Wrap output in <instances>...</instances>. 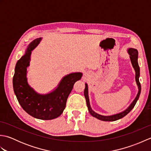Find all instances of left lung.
Here are the masks:
<instances>
[{"instance_id":"1","label":"left lung","mask_w":151,"mask_h":151,"mask_svg":"<svg viewBox=\"0 0 151 151\" xmlns=\"http://www.w3.org/2000/svg\"><path fill=\"white\" fill-rule=\"evenodd\" d=\"M128 53H129V54L130 55L131 63H132V67H134V69L135 70V72H136L135 78H136V82L137 86V88H138V92H137V94L136 95V98L134 99V100L132 101V103L130 104L129 106L128 107L126 110H124L122 112H120V113L111 115H102L96 113V112H95L91 108L90 103H89V95H88V86L86 83L85 84V89H84V96L86 100V103H87L88 111L89 112V114H90L93 117L97 118L99 120H101L103 121H114L124 117L125 115L129 114V112L134 108V106L136 105V102L139 97V95L141 93V84L139 81V78L140 75L139 67L138 65V62H137V58H138V52H137V49H134V48H129V49H128Z\"/></svg>"}]
</instances>
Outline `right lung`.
Returning <instances> with one entry per match:
<instances>
[{
  "mask_svg": "<svg viewBox=\"0 0 151 151\" xmlns=\"http://www.w3.org/2000/svg\"><path fill=\"white\" fill-rule=\"evenodd\" d=\"M41 40L42 37H40L32 41L25 54L17 61L13 86L19 103L27 114L39 119L51 120L58 117L63 113L73 86L81 79L82 73H72L63 76L57 87L49 93L40 94L35 91L28 83L27 69L30 65L32 51Z\"/></svg>",
  "mask_w": 151,
  "mask_h": 151,
  "instance_id": "right-lung-1",
  "label": "right lung"
}]
</instances>
